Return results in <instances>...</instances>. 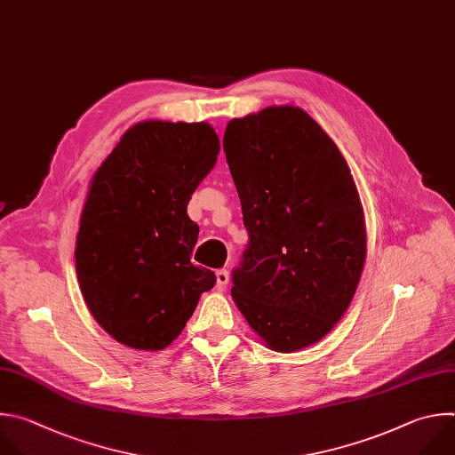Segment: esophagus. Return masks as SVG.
<instances>
[{
    "label": "esophagus",
    "instance_id": "1",
    "mask_svg": "<svg viewBox=\"0 0 455 455\" xmlns=\"http://www.w3.org/2000/svg\"><path fill=\"white\" fill-rule=\"evenodd\" d=\"M228 283H229V272L226 268L217 270V287L220 291H224L228 287Z\"/></svg>",
    "mask_w": 455,
    "mask_h": 455
}]
</instances>
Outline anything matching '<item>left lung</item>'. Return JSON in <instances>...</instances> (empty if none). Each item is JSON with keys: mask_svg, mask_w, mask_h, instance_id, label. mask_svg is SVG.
Listing matches in <instances>:
<instances>
[{"mask_svg": "<svg viewBox=\"0 0 455 455\" xmlns=\"http://www.w3.org/2000/svg\"><path fill=\"white\" fill-rule=\"evenodd\" d=\"M224 152L249 233L231 296L270 349L296 351L339 323L366 259L347 163L303 109L235 118Z\"/></svg>", "mask_w": 455, "mask_h": 455, "instance_id": "obj_1", "label": "left lung"}]
</instances>
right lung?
<instances>
[{"instance_id":"add662e5","label":"right lung","mask_w":455,"mask_h":455,"mask_svg":"<svg viewBox=\"0 0 455 455\" xmlns=\"http://www.w3.org/2000/svg\"><path fill=\"white\" fill-rule=\"evenodd\" d=\"M219 150V136L204 122H143L91 180L76 276L89 312L129 347H166L217 282L213 270L190 261L199 226L187 206Z\"/></svg>"}]
</instances>
